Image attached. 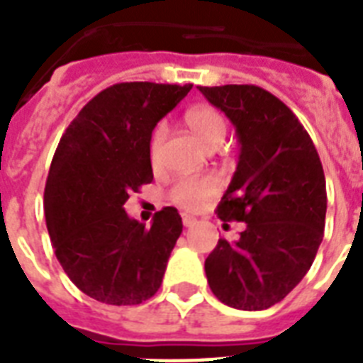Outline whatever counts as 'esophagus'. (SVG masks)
Segmentation results:
<instances>
[{
	"label": "esophagus",
	"mask_w": 363,
	"mask_h": 363,
	"mask_svg": "<svg viewBox=\"0 0 363 363\" xmlns=\"http://www.w3.org/2000/svg\"><path fill=\"white\" fill-rule=\"evenodd\" d=\"M182 223H184V228H194L197 223V220L194 216H188V214H184L182 216Z\"/></svg>",
	"instance_id": "esophagus-1"
}]
</instances>
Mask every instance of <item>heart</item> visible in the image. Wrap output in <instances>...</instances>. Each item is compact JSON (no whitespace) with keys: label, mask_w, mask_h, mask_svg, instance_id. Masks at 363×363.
<instances>
[{"label":"heart","mask_w":363,"mask_h":363,"mask_svg":"<svg viewBox=\"0 0 363 363\" xmlns=\"http://www.w3.org/2000/svg\"><path fill=\"white\" fill-rule=\"evenodd\" d=\"M186 125L194 132L197 140L201 141L207 149H218L222 145L229 132V123L222 111L214 106H196L184 115ZM167 138L166 123H158L152 128L149 138V162L151 166L160 167L162 151ZM220 188V181L216 177H190V179H179L169 190V199L177 207L196 211L205 205L208 197H212Z\"/></svg>","instance_id":"b5f03b06"}]
</instances>
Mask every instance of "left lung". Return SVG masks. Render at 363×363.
<instances>
[{
    "label": "left lung",
    "instance_id": "1",
    "mask_svg": "<svg viewBox=\"0 0 363 363\" xmlns=\"http://www.w3.org/2000/svg\"><path fill=\"white\" fill-rule=\"evenodd\" d=\"M199 91L231 119L240 141L237 172L216 214L223 222H246L237 242L218 240L205 274L229 308L267 309L300 284L323 242V164L298 117L263 87Z\"/></svg>",
    "mask_w": 363,
    "mask_h": 363
}]
</instances>
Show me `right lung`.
Here are the masks:
<instances>
[{"mask_svg": "<svg viewBox=\"0 0 363 363\" xmlns=\"http://www.w3.org/2000/svg\"><path fill=\"white\" fill-rule=\"evenodd\" d=\"M190 89L115 84L93 96L59 140L44 188L46 228L70 281L102 304H141L160 289L181 216L164 207L145 228L128 218L125 203L152 181V128Z\"/></svg>", "mask_w": 363, "mask_h": 363, "instance_id": "right-lung-1", "label": "right lung"}]
</instances>
